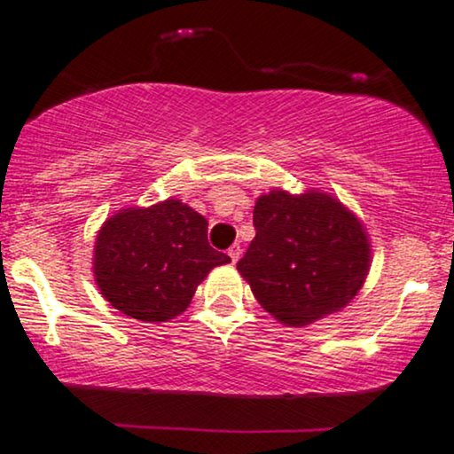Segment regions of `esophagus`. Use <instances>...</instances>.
<instances>
[{
	"instance_id": "obj_1",
	"label": "esophagus",
	"mask_w": 454,
	"mask_h": 454,
	"mask_svg": "<svg viewBox=\"0 0 454 454\" xmlns=\"http://www.w3.org/2000/svg\"><path fill=\"white\" fill-rule=\"evenodd\" d=\"M240 254H243V249H240L239 243H234L231 249H228V257H231L232 263H237L240 260Z\"/></svg>"
}]
</instances>
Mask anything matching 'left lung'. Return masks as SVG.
Returning <instances> with one entry per match:
<instances>
[{"mask_svg":"<svg viewBox=\"0 0 454 454\" xmlns=\"http://www.w3.org/2000/svg\"><path fill=\"white\" fill-rule=\"evenodd\" d=\"M255 239L237 270L278 323L308 326L363 289L372 249L363 220L331 192L272 188L254 207Z\"/></svg>","mask_w":454,"mask_h":454,"instance_id":"obj_1","label":"left lung"}]
</instances>
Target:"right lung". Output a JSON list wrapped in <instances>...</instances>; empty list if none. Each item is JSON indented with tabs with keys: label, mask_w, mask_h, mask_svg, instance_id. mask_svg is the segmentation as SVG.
<instances>
[{
	"label": "right lung",
	"mask_w": 454,
	"mask_h": 454,
	"mask_svg": "<svg viewBox=\"0 0 454 454\" xmlns=\"http://www.w3.org/2000/svg\"><path fill=\"white\" fill-rule=\"evenodd\" d=\"M223 263L231 257L207 243V220L174 197L106 217L91 257L102 297L142 323L180 317L197 286Z\"/></svg>",
	"instance_id": "1"
}]
</instances>
